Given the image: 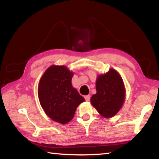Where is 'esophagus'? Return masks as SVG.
<instances>
[{
    "label": "esophagus",
    "instance_id": "34e87169",
    "mask_svg": "<svg viewBox=\"0 0 159 159\" xmlns=\"http://www.w3.org/2000/svg\"><path fill=\"white\" fill-rule=\"evenodd\" d=\"M84 97L85 101H87V102H89V99H90V95H86Z\"/></svg>",
    "mask_w": 159,
    "mask_h": 159
}]
</instances>
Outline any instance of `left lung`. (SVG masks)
Segmentation results:
<instances>
[{
    "mask_svg": "<svg viewBox=\"0 0 159 159\" xmlns=\"http://www.w3.org/2000/svg\"><path fill=\"white\" fill-rule=\"evenodd\" d=\"M97 93L90 99L92 105L102 117L111 118L122 108L126 97L125 83L120 74L110 69L100 74L96 80Z\"/></svg>",
    "mask_w": 159,
    "mask_h": 159,
    "instance_id": "1",
    "label": "left lung"
}]
</instances>
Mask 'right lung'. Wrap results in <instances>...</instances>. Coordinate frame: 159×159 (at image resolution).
Wrapping results in <instances>:
<instances>
[{
	"mask_svg": "<svg viewBox=\"0 0 159 159\" xmlns=\"http://www.w3.org/2000/svg\"><path fill=\"white\" fill-rule=\"evenodd\" d=\"M73 76V72L66 66L51 65L39 82L40 105L48 117L62 125L73 119L78 106L85 102L72 86Z\"/></svg>",
	"mask_w": 159,
	"mask_h": 159,
	"instance_id": "right-lung-1",
	"label": "right lung"
}]
</instances>
